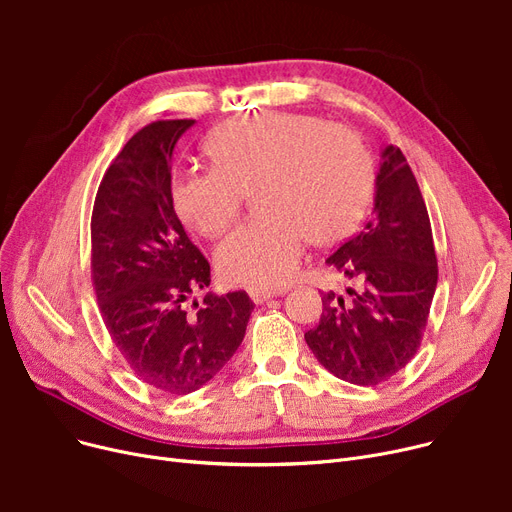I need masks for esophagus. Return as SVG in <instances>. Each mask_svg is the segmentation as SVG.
<instances>
[{
	"label": "esophagus",
	"instance_id": "obj_1",
	"mask_svg": "<svg viewBox=\"0 0 512 512\" xmlns=\"http://www.w3.org/2000/svg\"><path fill=\"white\" fill-rule=\"evenodd\" d=\"M278 294H282V290H265V288H251L249 290V297L253 299V303H263L267 299H274L278 297Z\"/></svg>",
	"mask_w": 512,
	"mask_h": 512
}]
</instances>
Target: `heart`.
Instances as JSON below:
<instances>
[{"instance_id":"b5f03b06","label":"heart","mask_w":512,"mask_h":512,"mask_svg":"<svg viewBox=\"0 0 512 512\" xmlns=\"http://www.w3.org/2000/svg\"><path fill=\"white\" fill-rule=\"evenodd\" d=\"M211 168L172 182L178 218L203 236L222 234L255 193L261 218L232 230L215 251L222 278L251 288L286 284L301 263L307 236L328 245L363 218L371 155L351 128L290 112L234 118L207 139Z\"/></svg>"}]
</instances>
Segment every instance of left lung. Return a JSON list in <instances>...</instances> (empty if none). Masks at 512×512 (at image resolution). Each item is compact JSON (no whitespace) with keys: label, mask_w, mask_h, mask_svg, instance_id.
I'll return each mask as SVG.
<instances>
[{"label":"left lung","mask_w":512,"mask_h":512,"mask_svg":"<svg viewBox=\"0 0 512 512\" xmlns=\"http://www.w3.org/2000/svg\"><path fill=\"white\" fill-rule=\"evenodd\" d=\"M382 159L373 215L328 257L359 290H346L351 301L326 292L319 324L305 332L317 361L357 386H378L415 357L438 284L432 224L415 174L394 145Z\"/></svg>","instance_id":"8db88e82"}]
</instances>
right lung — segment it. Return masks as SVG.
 Returning <instances> with one entry per match:
<instances>
[{
    "mask_svg": "<svg viewBox=\"0 0 512 512\" xmlns=\"http://www.w3.org/2000/svg\"><path fill=\"white\" fill-rule=\"evenodd\" d=\"M195 120L141 128L105 170L91 215V278L103 324L132 373L168 392L199 390L236 353L253 301L245 290L207 292L209 261L172 203V151Z\"/></svg>",
    "mask_w": 512,
    "mask_h": 512,
    "instance_id": "right-lung-1",
    "label": "right lung"
}]
</instances>
